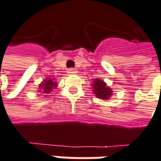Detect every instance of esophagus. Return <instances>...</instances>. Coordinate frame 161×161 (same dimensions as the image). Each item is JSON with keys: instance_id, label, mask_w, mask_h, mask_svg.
<instances>
[{"instance_id": "34e87169", "label": "esophagus", "mask_w": 161, "mask_h": 161, "mask_svg": "<svg viewBox=\"0 0 161 161\" xmlns=\"http://www.w3.org/2000/svg\"><path fill=\"white\" fill-rule=\"evenodd\" d=\"M68 72L70 73V74H74V73H77V69H73V68H70L68 69Z\"/></svg>"}]
</instances>
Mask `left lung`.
<instances>
[{"label":"left lung","mask_w":161,"mask_h":161,"mask_svg":"<svg viewBox=\"0 0 161 161\" xmlns=\"http://www.w3.org/2000/svg\"><path fill=\"white\" fill-rule=\"evenodd\" d=\"M92 86L93 87V92L97 98L103 99V100H107L112 95L113 91L109 87L106 86L105 82H103L102 80H99V79L94 80L93 84Z\"/></svg>","instance_id":"left-lung-1"}]
</instances>
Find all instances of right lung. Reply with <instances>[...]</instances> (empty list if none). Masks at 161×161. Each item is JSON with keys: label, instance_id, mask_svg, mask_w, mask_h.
Segmentation results:
<instances>
[{"label": "right lung", "instance_id": "add662e5", "mask_svg": "<svg viewBox=\"0 0 161 161\" xmlns=\"http://www.w3.org/2000/svg\"><path fill=\"white\" fill-rule=\"evenodd\" d=\"M56 87H57V83L53 81V79H47V80H44V81L40 84L39 92H42L45 94H48Z\"/></svg>", "mask_w": 161, "mask_h": 161}]
</instances>
